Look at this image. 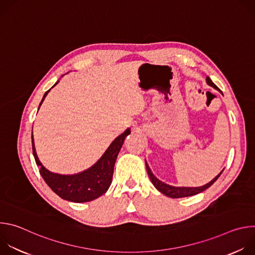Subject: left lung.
I'll return each instance as SVG.
<instances>
[{"label": "left lung", "mask_w": 255, "mask_h": 255, "mask_svg": "<svg viewBox=\"0 0 255 255\" xmlns=\"http://www.w3.org/2000/svg\"><path fill=\"white\" fill-rule=\"evenodd\" d=\"M206 81H207V84L211 87H213L214 89L216 90H219L218 89V87L212 82V80L207 77L206 78ZM145 164H146V170H147V173H148V176L151 180V183L153 184V186L156 188V190H158L161 194L165 195L166 197H169V198H172V199H177V198H185V197H191V196H195L197 194H200L202 192H204L205 190H207L208 188H210L215 181L218 179V177L220 176V174L222 173V170L219 174H218L216 177H214L210 183H208L207 185L205 186H202V187H198V188H187V187H172V186H169L167 184H164L163 181L159 180L151 171V169L149 168V165L147 164L146 160H145Z\"/></svg>", "instance_id": "obj_1"}]
</instances>
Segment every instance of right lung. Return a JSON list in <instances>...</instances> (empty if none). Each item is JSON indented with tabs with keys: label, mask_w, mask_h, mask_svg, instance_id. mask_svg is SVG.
Wrapping results in <instances>:
<instances>
[{
	"label": "right lung",
	"mask_w": 255,
	"mask_h": 255,
	"mask_svg": "<svg viewBox=\"0 0 255 255\" xmlns=\"http://www.w3.org/2000/svg\"><path fill=\"white\" fill-rule=\"evenodd\" d=\"M57 81L54 86L58 84ZM53 86V87H54ZM52 87V88H53ZM51 88V89H52ZM48 90L39 105L41 106L45 97L49 93ZM131 133L130 128L126 129L121 135H119L111 144L101 158L89 169L71 175L58 174L49 171L40 162L37 153L35 150V145L32 134V149L36 164L39 167V172L48 187L61 199L74 202L85 203L93 201L103 194H105L110 188L114 172V165L119 154V151L124 143L125 138Z\"/></svg>",
	"instance_id": "obj_1"
}]
</instances>
